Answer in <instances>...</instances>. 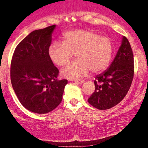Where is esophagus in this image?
I'll return each instance as SVG.
<instances>
[{"mask_svg":"<svg viewBox=\"0 0 148 148\" xmlns=\"http://www.w3.org/2000/svg\"><path fill=\"white\" fill-rule=\"evenodd\" d=\"M74 82L75 83L79 84H82L84 83V80H74Z\"/></svg>","mask_w":148,"mask_h":148,"instance_id":"34e87169","label":"esophagus"}]
</instances>
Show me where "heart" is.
<instances>
[{
  "mask_svg": "<svg viewBox=\"0 0 148 148\" xmlns=\"http://www.w3.org/2000/svg\"><path fill=\"white\" fill-rule=\"evenodd\" d=\"M62 42L54 41L48 49V55L55 65H66L74 53L77 60L62 70L69 79L84 77L90 70L98 73L105 69L112 55V44L107 37L88 30H71L64 34Z\"/></svg>",
  "mask_w": 148,
  "mask_h": 148,
  "instance_id": "obj_1",
  "label": "heart"
}]
</instances>
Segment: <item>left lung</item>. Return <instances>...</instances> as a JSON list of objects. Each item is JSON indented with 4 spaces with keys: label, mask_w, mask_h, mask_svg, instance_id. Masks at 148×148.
Segmentation results:
<instances>
[{
    "label": "left lung",
    "mask_w": 148,
    "mask_h": 148,
    "mask_svg": "<svg viewBox=\"0 0 148 148\" xmlns=\"http://www.w3.org/2000/svg\"><path fill=\"white\" fill-rule=\"evenodd\" d=\"M133 76V53L129 41L123 36L111 65L95 78V91L88 102L98 110H107L114 107L126 96Z\"/></svg>",
    "instance_id": "obj_1"
}]
</instances>
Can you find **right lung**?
Returning <instances> with one entry per match:
<instances>
[{
	"label": "right lung",
	"instance_id": "right-lung-1",
	"mask_svg": "<svg viewBox=\"0 0 148 148\" xmlns=\"http://www.w3.org/2000/svg\"><path fill=\"white\" fill-rule=\"evenodd\" d=\"M56 25L35 30L16 46L10 65L12 86L22 105L46 114L59 105L66 79H57L59 69L48 55Z\"/></svg>",
	"mask_w": 148,
	"mask_h": 148
}]
</instances>
